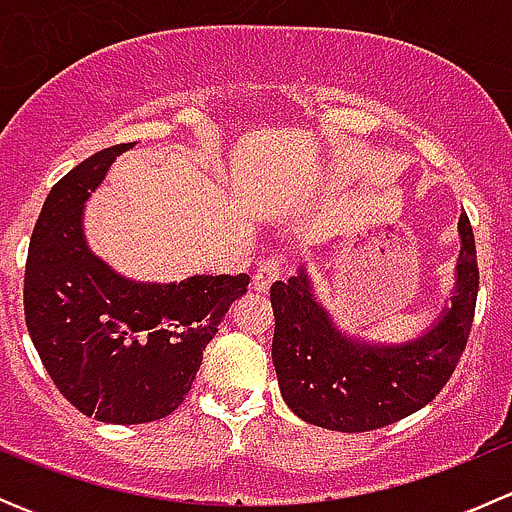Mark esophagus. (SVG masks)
<instances>
[{
	"instance_id": "obj_1",
	"label": "esophagus",
	"mask_w": 512,
	"mask_h": 512,
	"mask_svg": "<svg viewBox=\"0 0 512 512\" xmlns=\"http://www.w3.org/2000/svg\"><path fill=\"white\" fill-rule=\"evenodd\" d=\"M280 270H282V262L277 260V257H272V260H262L260 265H257L255 277H252V287H255L257 292H267L272 282L280 277Z\"/></svg>"
}]
</instances>
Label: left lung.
Here are the masks:
<instances>
[{"label":"left lung","instance_id":"obj_1","mask_svg":"<svg viewBox=\"0 0 512 512\" xmlns=\"http://www.w3.org/2000/svg\"><path fill=\"white\" fill-rule=\"evenodd\" d=\"M458 235L451 297L431 327L409 342H369L339 329L304 265L272 285V364L294 414L329 431L361 433L391 426L436 399L461 361L476 314V240L466 213L458 218Z\"/></svg>","mask_w":512,"mask_h":512}]
</instances>
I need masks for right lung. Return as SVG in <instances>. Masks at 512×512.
I'll use <instances>...</instances> for the list:
<instances>
[{
  "instance_id": "add662e5",
  "label": "right lung",
  "mask_w": 512,
  "mask_h": 512,
  "mask_svg": "<svg viewBox=\"0 0 512 512\" xmlns=\"http://www.w3.org/2000/svg\"><path fill=\"white\" fill-rule=\"evenodd\" d=\"M133 143L103 148L49 190L29 242L24 314L56 389L96 421H158L193 386L205 347L247 275L136 282L94 255L84 208Z\"/></svg>"
}]
</instances>
